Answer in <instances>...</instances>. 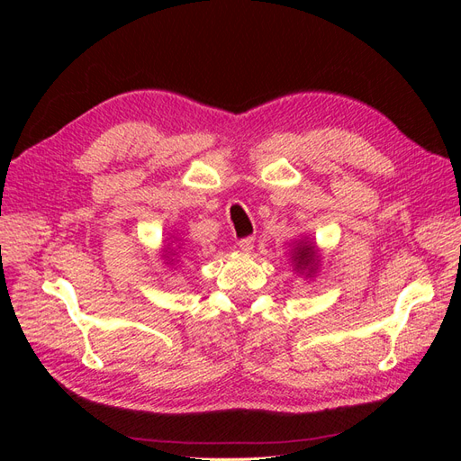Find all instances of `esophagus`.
I'll list each match as a JSON object with an SVG mask.
<instances>
[{
  "label": "esophagus",
  "mask_w": 461,
  "mask_h": 461,
  "mask_svg": "<svg viewBox=\"0 0 461 461\" xmlns=\"http://www.w3.org/2000/svg\"><path fill=\"white\" fill-rule=\"evenodd\" d=\"M254 242H256L254 236H246V239H240V240H239V246H240L242 252H252V249H254Z\"/></svg>",
  "instance_id": "esophagus-1"
}]
</instances>
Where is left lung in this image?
<instances>
[{"label": "left lung", "mask_w": 461, "mask_h": 461, "mask_svg": "<svg viewBox=\"0 0 461 461\" xmlns=\"http://www.w3.org/2000/svg\"><path fill=\"white\" fill-rule=\"evenodd\" d=\"M292 263H294L296 271L305 273V276H313L319 267V256H317L315 244L300 240L294 246V249H292Z\"/></svg>", "instance_id": "left-lung-1"}]
</instances>
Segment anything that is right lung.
<instances>
[{"label": "right lung", "instance_id": "obj_1", "mask_svg": "<svg viewBox=\"0 0 461 461\" xmlns=\"http://www.w3.org/2000/svg\"><path fill=\"white\" fill-rule=\"evenodd\" d=\"M171 261H173V259H171Z\"/></svg>", "mask_w": 461, "mask_h": 461}]
</instances>
